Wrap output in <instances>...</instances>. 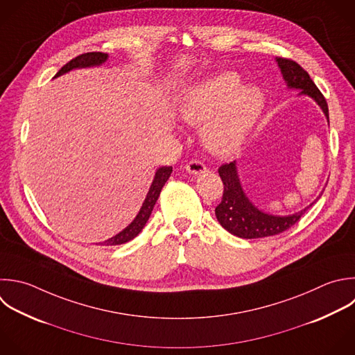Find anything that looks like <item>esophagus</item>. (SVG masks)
Here are the masks:
<instances>
[{"mask_svg":"<svg viewBox=\"0 0 355 355\" xmlns=\"http://www.w3.org/2000/svg\"><path fill=\"white\" fill-rule=\"evenodd\" d=\"M186 169L189 173H193V175H198V173H202L207 171V166L204 165V162L198 161V159H191L190 162L186 164Z\"/></svg>","mask_w":355,"mask_h":355,"instance_id":"obj_1","label":"esophagus"}]
</instances>
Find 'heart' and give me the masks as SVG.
<instances>
[{"instance_id": "1", "label": "heart", "mask_w": 355, "mask_h": 355, "mask_svg": "<svg viewBox=\"0 0 355 355\" xmlns=\"http://www.w3.org/2000/svg\"><path fill=\"white\" fill-rule=\"evenodd\" d=\"M240 87L237 75H216L190 87L179 104L182 121L191 125L207 122L202 136L207 146L216 153L237 148L262 111L261 92Z\"/></svg>"}]
</instances>
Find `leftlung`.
<instances>
[{"mask_svg": "<svg viewBox=\"0 0 355 355\" xmlns=\"http://www.w3.org/2000/svg\"><path fill=\"white\" fill-rule=\"evenodd\" d=\"M276 61L287 86L300 89L301 94L312 97L319 104L329 122L327 103L308 72L293 60L280 57ZM218 173L223 183V196L220 204L215 208L216 219L229 233L241 239H261L279 234L297 223L313 204L288 216L268 215L255 208L245 197L237 178L234 162L220 165Z\"/></svg>", "mask_w": 355, "mask_h": 355, "instance_id": "8db88e82", "label": "left lung"}]
</instances>
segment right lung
I'll use <instances>...</instances> for the list:
<instances>
[{
    "instance_id": "right-lung-1",
    "label": "right lung",
    "mask_w": 355,
    "mask_h": 355,
    "mask_svg": "<svg viewBox=\"0 0 355 355\" xmlns=\"http://www.w3.org/2000/svg\"><path fill=\"white\" fill-rule=\"evenodd\" d=\"M108 58V54L105 53H86V54H82V55H78L76 58L71 60L67 65H64L58 73L55 75L60 76L62 73H67L69 72L71 69H75V68H83V67H93V65H100L103 62H105ZM172 173V166H162L155 173V178L153 180V184L148 190V194L143 202V207L140 209V212L137 214L136 219L126 227L123 229L119 234L111 237L110 240L104 241L103 245H118V244H123V243H128L132 239H135L140 232L141 229L146 226L153 209H154V205L159 197V193L164 187V184L166 183V180L169 179Z\"/></svg>"
}]
</instances>
